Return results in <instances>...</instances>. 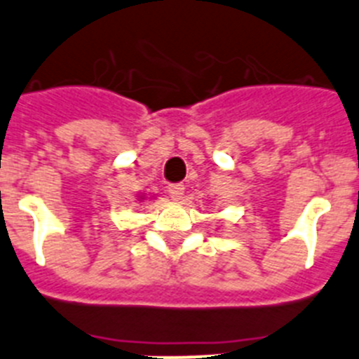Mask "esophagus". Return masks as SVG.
<instances>
[{"instance_id": "1", "label": "esophagus", "mask_w": 359, "mask_h": 359, "mask_svg": "<svg viewBox=\"0 0 359 359\" xmlns=\"http://www.w3.org/2000/svg\"><path fill=\"white\" fill-rule=\"evenodd\" d=\"M168 194H170V197L173 198V201H180V198H182V195H184V186L182 184L168 186Z\"/></svg>"}]
</instances>
